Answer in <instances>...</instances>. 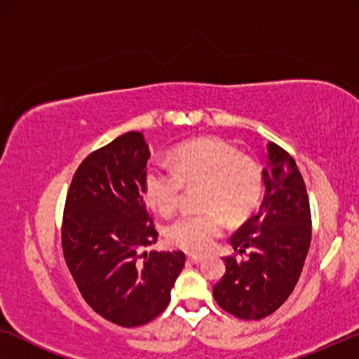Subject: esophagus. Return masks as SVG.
Here are the masks:
<instances>
[{
	"instance_id": "34e87169",
	"label": "esophagus",
	"mask_w": 359,
	"mask_h": 359,
	"mask_svg": "<svg viewBox=\"0 0 359 359\" xmlns=\"http://www.w3.org/2000/svg\"><path fill=\"white\" fill-rule=\"evenodd\" d=\"M186 258H188L189 263H201V262H203V255H198V253H188V255H186Z\"/></svg>"
}]
</instances>
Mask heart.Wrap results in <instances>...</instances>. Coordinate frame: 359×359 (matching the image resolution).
Segmentation results:
<instances>
[{
  "label": "heart",
  "instance_id": "1",
  "mask_svg": "<svg viewBox=\"0 0 359 359\" xmlns=\"http://www.w3.org/2000/svg\"><path fill=\"white\" fill-rule=\"evenodd\" d=\"M184 188L199 191L201 214L181 215L165 230L173 247L205 252L224 232L225 219L240 224L257 209L263 175L248 156L220 139H199L176 147L171 166L151 165L144 176V193L160 214H173Z\"/></svg>",
  "mask_w": 359,
  "mask_h": 359
}]
</instances>
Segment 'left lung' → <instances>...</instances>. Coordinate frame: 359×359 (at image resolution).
I'll list each match as a JSON object with an SVG mask.
<instances>
[{
  "mask_svg": "<svg viewBox=\"0 0 359 359\" xmlns=\"http://www.w3.org/2000/svg\"><path fill=\"white\" fill-rule=\"evenodd\" d=\"M264 199L230 243L245 259L224 258L225 274L212 289L215 302L243 320L278 311L296 287L312 237L311 205L296 161L269 142L263 170Z\"/></svg>",
  "mask_w": 359,
  "mask_h": 359,
  "instance_id": "8db88e82",
  "label": "left lung"
}]
</instances>
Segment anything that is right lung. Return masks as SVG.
<instances>
[{
	"label": "right lung",
	"mask_w": 359,
	"mask_h": 359,
	"mask_svg": "<svg viewBox=\"0 0 359 359\" xmlns=\"http://www.w3.org/2000/svg\"><path fill=\"white\" fill-rule=\"evenodd\" d=\"M149 158L140 132L91 151L73 175L63 210V257L83 299L127 328L165 311L186 262L183 252H144L158 237L144 193Z\"/></svg>",
	"instance_id": "1"
}]
</instances>
